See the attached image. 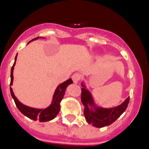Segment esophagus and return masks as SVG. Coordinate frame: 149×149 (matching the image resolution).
Listing matches in <instances>:
<instances>
[{"instance_id":"1","label":"esophagus","mask_w":149,"mask_h":149,"mask_svg":"<svg viewBox=\"0 0 149 149\" xmlns=\"http://www.w3.org/2000/svg\"><path fill=\"white\" fill-rule=\"evenodd\" d=\"M72 80H73V83L76 84L79 81V80L81 79V75L79 73H74V74L72 76Z\"/></svg>"}]
</instances>
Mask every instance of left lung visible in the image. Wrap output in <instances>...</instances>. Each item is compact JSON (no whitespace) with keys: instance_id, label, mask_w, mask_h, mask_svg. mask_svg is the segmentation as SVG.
I'll return each mask as SVG.
<instances>
[{"instance_id":"obj_1","label":"left lung","mask_w":149,"mask_h":149,"mask_svg":"<svg viewBox=\"0 0 149 149\" xmlns=\"http://www.w3.org/2000/svg\"><path fill=\"white\" fill-rule=\"evenodd\" d=\"M82 86H84V88H81V100L85 107L84 109V117L87 123L91 124L94 127H102L109 125L116 120L127 109L130 101V97L126 99L125 101L119 106L110 109L97 107L95 108V111L94 112L88 107V106L94 105V102L91 94L88 90L86 89L83 84Z\"/></svg>"}]
</instances>
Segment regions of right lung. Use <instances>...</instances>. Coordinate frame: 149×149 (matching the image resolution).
<instances>
[{"label":"right lung","instance_id":"1","mask_svg":"<svg viewBox=\"0 0 149 149\" xmlns=\"http://www.w3.org/2000/svg\"><path fill=\"white\" fill-rule=\"evenodd\" d=\"M39 37L37 38H34L33 40H31V41H33L34 40H37ZM30 41V42H31ZM16 58H15V62L13 63V66L11 68V71H10V86L12 85L13 83V67H14L15 63H16ZM73 83V81L71 79H68L67 81H65L63 83L61 84L58 86V88L55 90V94L53 96V100H52V102L50 104V106L49 107L46 108L45 109H34V108L29 107L26 106V105H24L23 104H22L16 98V97L13 94V91H12V88L10 86V94H11L12 97H13V100H14L15 104H16V107L19 109V110L22 112L23 115H24L25 116H26L27 118H30V119L33 120H38L40 122H47L51 120L54 119V118L56 117V115H58V112L60 111V102L62 100V99L63 98L64 94H65V88L68 86L70 84Z\"/></svg>","mask_w":149,"mask_h":149}]
</instances>
